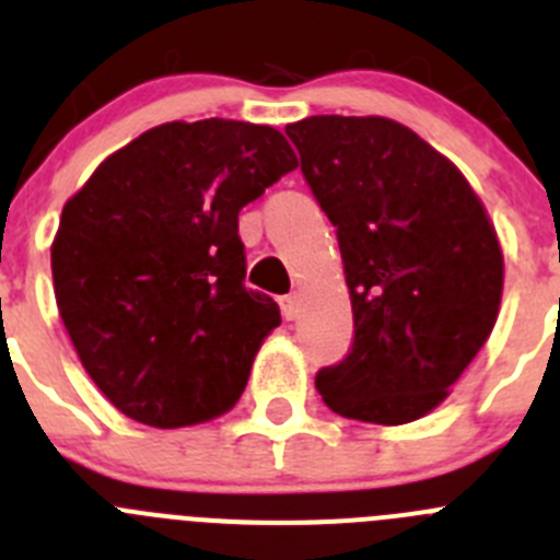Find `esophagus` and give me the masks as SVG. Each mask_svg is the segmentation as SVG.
Here are the masks:
<instances>
[{"instance_id":"obj_1","label":"esophagus","mask_w":560,"mask_h":560,"mask_svg":"<svg viewBox=\"0 0 560 560\" xmlns=\"http://www.w3.org/2000/svg\"><path fill=\"white\" fill-rule=\"evenodd\" d=\"M279 304H281V312H284L287 320H292V317H299V312H301V295H299V292L281 295Z\"/></svg>"}]
</instances>
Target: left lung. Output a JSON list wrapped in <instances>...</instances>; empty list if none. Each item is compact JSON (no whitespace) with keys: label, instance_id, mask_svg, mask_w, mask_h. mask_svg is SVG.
Listing matches in <instances>:
<instances>
[{"label":"left lung","instance_id":"1","mask_svg":"<svg viewBox=\"0 0 560 560\" xmlns=\"http://www.w3.org/2000/svg\"><path fill=\"white\" fill-rule=\"evenodd\" d=\"M284 130L337 229L354 312L351 351L317 371V393L342 418L410 424L450 396L497 324V231L460 170L405 125L331 114Z\"/></svg>","mask_w":560,"mask_h":560}]
</instances>
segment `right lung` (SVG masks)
Returning <instances> with one entry per match:
<instances>
[{"label": "right lung", "mask_w": 560, "mask_h": 560, "mask_svg": "<svg viewBox=\"0 0 560 560\" xmlns=\"http://www.w3.org/2000/svg\"><path fill=\"white\" fill-rule=\"evenodd\" d=\"M299 167L234 119L150 128L67 200L52 243L60 320L85 374L139 424L175 430L240 401L279 304L245 287L240 209Z\"/></svg>", "instance_id": "right-lung-1"}]
</instances>
